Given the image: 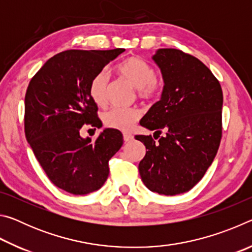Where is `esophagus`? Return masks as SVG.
Masks as SVG:
<instances>
[{"instance_id":"esophagus-1","label":"esophagus","mask_w":252,"mask_h":252,"mask_svg":"<svg viewBox=\"0 0 252 252\" xmlns=\"http://www.w3.org/2000/svg\"><path fill=\"white\" fill-rule=\"evenodd\" d=\"M123 140H125L126 142H129L133 140V135H132L130 132H123Z\"/></svg>"}]
</instances>
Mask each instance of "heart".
<instances>
[{
  "label": "heart",
  "mask_w": 252,
  "mask_h": 252,
  "mask_svg": "<svg viewBox=\"0 0 252 252\" xmlns=\"http://www.w3.org/2000/svg\"><path fill=\"white\" fill-rule=\"evenodd\" d=\"M117 74L136 89L140 99L153 101L159 99L164 90L162 80L156 76V70L150 63L144 60L131 57L116 66ZM110 78L108 72L102 70L93 76L89 85V94L96 105L103 106L108 103ZM141 117V111L138 108H112L102 116L104 125L121 131L131 129V126Z\"/></svg>",
  "instance_id": "b5f03b06"
}]
</instances>
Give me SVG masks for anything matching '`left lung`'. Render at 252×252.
<instances>
[{"mask_svg":"<svg viewBox=\"0 0 252 252\" xmlns=\"http://www.w3.org/2000/svg\"><path fill=\"white\" fill-rule=\"evenodd\" d=\"M153 60L161 69L164 90L140 125L167 135L157 142L151 135H135L148 149L139 172L149 190L174 195L192 189L218 152L223 94L218 79L193 55L160 49Z\"/></svg>","mask_w":252,"mask_h":252,"instance_id":"obj_1","label":"left lung"}]
</instances>
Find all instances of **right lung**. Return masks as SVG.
<instances>
[{
  "instance_id": "obj_1",
  "label": "right lung",
  "mask_w": 252,
  "mask_h": 252,
  "mask_svg": "<svg viewBox=\"0 0 252 252\" xmlns=\"http://www.w3.org/2000/svg\"><path fill=\"white\" fill-rule=\"evenodd\" d=\"M125 51H63L48 60L29 83L25 136L46 176L69 193L88 194L100 189L109 176V160L123 144L118 130H103L94 142L83 139L80 131L85 126H102L89 85Z\"/></svg>"
}]
</instances>
